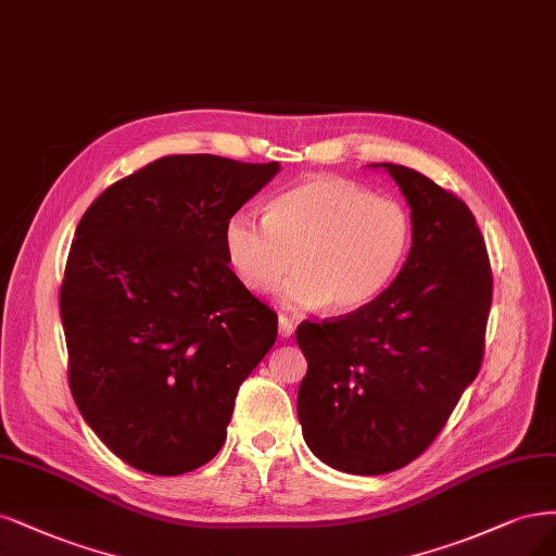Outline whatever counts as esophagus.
Here are the masks:
<instances>
[{"instance_id":"1","label":"esophagus","mask_w":556,"mask_h":556,"mask_svg":"<svg viewBox=\"0 0 556 556\" xmlns=\"http://www.w3.org/2000/svg\"><path fill=\"white\" fill-rule=\"evenodd\" d=\"M278 333L280 338H292L294 336V321L287 319L285 315L278 317Z\"/></svg>"}]
</instances>
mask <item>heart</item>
Here are the masks:
<instances>
[{"label":"heart","mask_w":556,"mask_h":556,"mask_svg":"<svg viewBox=\"0 0 556 556\" xmlns=\"http://www.w3.org/2000/svg\"><path fill=\"white\" fill-rule=\"evenodd\" d=\"M412 245L407 208L356 184L317 177L276 198L266 218L235 212L223 227L229 266L245 290L278 287L290 311L366 308L397 276Z\"/></svg>","instance_id":"b5f03b06"}]
</instances>
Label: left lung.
Wrapping results in <instances>:
<instances>
[{
	"instance_id": "left-lung-1",
	"label": "left lung",
	"mask_w": 556,
	"mask_h": 556,
	"mask_svg": "<svg viewBox=\"0 0 556 556\" xmlns=\"http://www.w3.org/2000/svg\"><path fill=\"white\" fill-rule=\"evenodd\" d=\"M370 167L389 172L412 208L409 255L366 308L296 329L308 361L296 397L305 444L358 476L395 471L432 444L481 368L492 303L467 204L416 169Z\"/></svg>"
}]
</instances>
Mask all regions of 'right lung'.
I'll list each match as a JSON object with an SVG mask.
<instances>
[{
  "label": "right lung",
  "mask_w": 556,
  "mask_h": 556,
  "mask_svg": "<svg viewBox=\"0 0 556 556\" xmlns=\"http://www.w3.org/2000/svg\"><path fill=\"white\" fill-rule=\"evenodd\" d=\"M278 169L165 156L103 190L75 229L60 294L68 384L126 465L179 476L223 448L241 381L278 336L227 266L223 227Z\"/></svg>",
  "instance_id": "add662e5"
}]
</instances>
